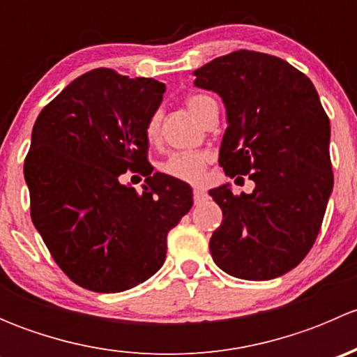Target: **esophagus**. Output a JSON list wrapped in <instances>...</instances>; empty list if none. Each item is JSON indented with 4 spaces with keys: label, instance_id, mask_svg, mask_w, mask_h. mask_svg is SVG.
Listing matches in <instances>:
<instances>
[{
    "label": "esophagus",
    "instance_id": "34e87169",
    "mask_svg": "<svg viewBox=\"0 0 357 357\" xmlns=\"http://www.w3.org/2000/svg\"><path fill=\"white\" fill-rule=\"evenodd\" d=\"M207 199H208V195H207V192H205V190H202V188L193 190V200H195V204H200V202H204Z\"/></svg>",
    "mask_w": 357,
    "mask_h": 357
}]
</instances>
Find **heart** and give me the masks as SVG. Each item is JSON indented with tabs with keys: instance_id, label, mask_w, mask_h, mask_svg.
Listing matches in <instances>:
<instances>
[{
	"instance_id": "heart-1",
	"label": "heart",
	"mask_w": 357,
	"mask_h": 357,
	"mask_svg": "<svg viewBox=\"0 0 357 357\" xmlns=\"http://www.w3.org/2000/svg\"><path fill=\"white\" fill-rule=\"evenodd\" d=\"M211 102L212 98L207 95H192L186 98V107H188V110L200 121V119L204 117L205 109H207V105ZM160 121L162 114L158 110L150 115L145 128L149 142H155L158 135H160ZM208 160H211V157L205 152H178L169 155L164 162H162L160 172L169 176V178L178 179V181L200 183L202 178H204V172Z\"/></svg>"
}]
</instances>
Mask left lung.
Instances as JSON below:
<instances>
[{
	"label": "left lung",
	"instance_id": "8db88e82",
	"mask_svg": "<svg viewBox=\"0 0 357 357\" xmlns=\"http://www.w3.org/2000/svg\"><path fill=\"white\" fill-rule=\"evenodd\" d=\"M193 75L226 107L219 165L255 183L248 195L208 192L222 211L212 259L235 278H278L314 245L332 195L328 115L311 79L278 56L238 50Z\"/></svg>",
	"mask_w": 357,
	"mask_h": 357
}]
</instances>
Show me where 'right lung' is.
I'll return each instance as SVG.
<instances>
[{"mask_svg": "<svg viewBox=\"0 0 357 357\" xmlns=\"http://www.w3.org/2000/svg\"><path fill=\"white\" fill-rule=\"evenodd\" d=\"M164 91L155 79L95 68L36 119L24 164L31 218L82 289L115 294L146 282L164 264L167 233L192 208V188L165 174L149 176L143 193L119 181L149 164L145 128Z\"/></svg>", "mask_w": 357, "mask_h": 357, "instance_id": "obj_1", "label": "right lung"}]
</instances>
